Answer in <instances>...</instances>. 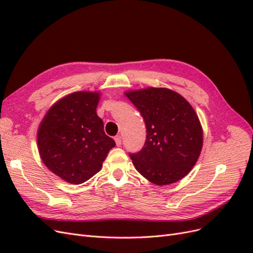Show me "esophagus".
Returning a JSON list of instances; mask_svg holds the SVG:
<instances>
[{
	"mask_svg": "<svg viewBox=\"0 0 253 253\" xmlns=\"http://www.w3.org/2000/svg\"><path fill=\"white\" fill-rule=\"evenodd\" d=\"M114 139H115V142H116L117 147H120V145H121V136H120V135L115 136Z\"/></svg>",
	"mask_w": 253,
	"mask_h": 253,
	"instance_id": "obj_1",
	"label": "esophagus"
}]
</instances>
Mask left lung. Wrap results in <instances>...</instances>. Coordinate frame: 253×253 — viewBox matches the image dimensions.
Listing matches in <instances>:
<instances>
[{
    "label": "left lung",
    "mask_w": 253,
    "mask_h": 253,
    "mask_svg": "<svg viewBox=\"0 0 253 253\" xmlns=\"http://www.w3.org/2000/svg\"><path fill=\"white\" fill-rule=\"evenodd\" d=\"M126 96L147 126L142 149L129 153L136 170L158 186L185 177L203 148V128L194 109L178 93L163 87L126 91Z\"/></svg>",
    "instance_id": "obj_1"
}]
</instances>
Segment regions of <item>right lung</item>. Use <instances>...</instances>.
<instances>
[{"label":"right lung","mask_w":253,"mask_h":253,"mask_svg":"<svg viewBox=\"0 0 253 253\" xmlns=\"http://www.w3.org/2000/svg\"><path fill=\"white\" fill-rule=\"evenodd\" d=\"M100 94L76 91L53 104L38 131L42 162L63 180L79 185L100 171L116 143L96 113Z\"/></svg>","instance_id":"obj_1"}]
</instances>
